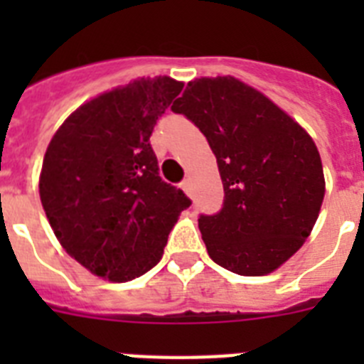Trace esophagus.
I'll return each mask as SVG.
<instances>
[{
    "label": "esophagus",
    "instance_id": "esophagus-1",
    "mask_svg": "<svg viewBox=\"0 0 364 364\" xmlns=\"http://www.w3.org/2000/svg\"><path fill=\"white\" fill-rule=\"evenodd\" d=\"M182 189H184V191L188 193V195H191V180L186 178L184 182H182Z\"/></svg>",
    "mask_w": 364,
    "mask_h": 364
}]
</instances>
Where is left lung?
Here are the masks:
<instances>
[{
  "mask_svg": "<svg viewBox=\"0 0 364 364\" xmlns=\"http://www.w3.org/2000/svg\"><path fill=\"white\" fill-rule=\"evenodd\" d=\"M217 159L224 205L198 218L211 259L244 277L281 268L310 237L326 182L306 129L233 76L197 78L173 104Z\"/></svg>",
  "mask_w": 364,
  "mask_h": 364,
  "instance_id": "8db88e82",
  "label": "left lung"
}]
</instances>
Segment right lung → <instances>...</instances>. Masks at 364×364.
I'll list each match as a JSON object with an SVG mask.
<instances>
[{
  "label": "right lung",
  "instance_id": "right-lung-1",
  "mask_svg": "<svg viewBox=\"0 0 364 364\" xmlns=\"http://www.w3.org/2000/svg\"><path fill=\"white\" fill-rule=\"evenodd\" d=\"M184 82L136 78L87 100L45 151L40 198L58 242L92 275L127 282L160 262L191 204L159 176L149 138Z\"/></svg>",
  "mask_w": 364,
  "mask_h": 364
}]
</instances>
